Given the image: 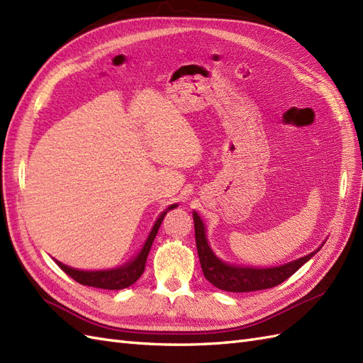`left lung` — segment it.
<instances>
[{"instance_id": "obj_1", "label": "left lung", "mask_w": 363, "mask_h": 363, "mask_svg": "<svg viewBox=\"0 0 363 363\" xmlns=\"http://www.w3.org/2000/svg\"><path fill=\"white\" fill-rule=\"evenodd\" d=\"M194 220V238H196V248L198 256L202 267V273L207 281L218 286L219 290L230 291V293H248V291H259L273 288L279 284L286 281L288 277L293 276L299 268L308 262L315 255H306L294 262L285 264L276 268H244V267H233L220 262L219 259L213 255L210 250L207 239H206V228L198 213H193ZM319 252V248H318Z\"/></svg>"}]
</instances>
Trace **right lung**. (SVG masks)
Masks as SVG:
<instances>
[{
    "mask_svg": "<svg viewBox=\"0 0 363 363\" xmlns=\"http://www.w3.org/2000/svg\"><path fill=\"white\" fill-rule=\"evenodd\" d=\"M174 206H170L169 210L174 208ZM167 215V211H164L162 215L157 218L156 224L153 227V230L150 231V236H148L147 242L144 245V248L141 250V253L138 255V257H135L132 262L125 264L124 267H119L116 270H106V272H79V270H73V268L64 265L58 261H55L58 264V267L61 270L69 274L73 281L79 282L81 285H87V286H95V288H102V290H123V288H127L132 284H135L139 277L143 276L144 268H145V262H147V256L150 253V248L153 240L157 235V230L161 227V222L164 219V216Z\"/></svg>",
    "mask_w": 363,
    "mask_h": 363,
    "instance_id": "right-lung-1",
    "label": "right lung"
}]
</instances>
